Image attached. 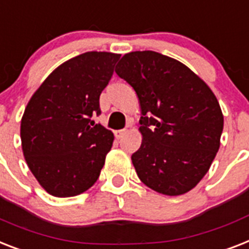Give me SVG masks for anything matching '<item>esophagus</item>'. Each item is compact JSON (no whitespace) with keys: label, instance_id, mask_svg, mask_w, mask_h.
Here are the masks:
<instances>
[{"label":"esophagus","instance_id":"34e87169","mask_svg":"<svg viewBox=\"0 0 249 249\" xmlns=\"http://www.w3.org/2000/svg\"><path fill=\"white\" fill-rule=\"evenodd\" d=\"M125 133H126V129H120V130H116L115 131V137H116L118 139H120L124 137Z\"/></svg>","mask_w":249,"mask_h":249}]
</instances>
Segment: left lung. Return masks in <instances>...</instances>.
<instances>
[{"label":"left lung","instance_id":"left-lung-1","mask_svg":"<svg viewBox=\"0 0 249 249\" xmlns=\"http://www.w3.org/2000/svg\"><path fill=\"white\" fill-rule=\"evenodd\" d=\"M115 71L141 105L143 141L131 155L141 181L166 196L193 189L220 148L224 116L213 92L188 66L155 51L124 54Z\"/></svg>","mask_w":249,"mask_h":249}]
</instances>
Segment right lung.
<instances>
[{
	"mask_svg": "<svg viewBox=\"0 0 249 249\" xmlns=\"http://www.w3.org/2000/svg\"><path fill=\"white\" fill-rule=\"evenodd\" d=\"M120 54L86 52L56 68L32 96L20 125L25 161L40 187L72 197L96 183L114 134L90 120Z\"/></svg>",
	"mask_w": 249,
	"mask_h": 249,
	"instance_id": "obj_1",
	"label": "right lung"
}]
</instances>
